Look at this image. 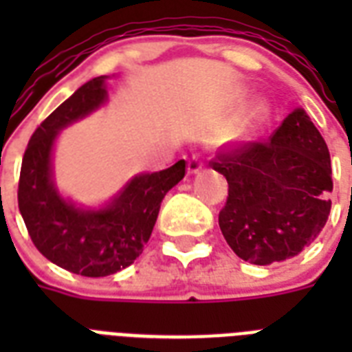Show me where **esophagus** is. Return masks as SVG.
Segmentation results:
<instances>
[{
  "label": "esophagus",
  "mask_w": 352,
  "mask_h": 352,
  "mask_svg": "<svg viewBox=\"0 0 352 352\" xmlns=\"http://www.w3.org/2000/svg\"><path fill=\"white\" fill-rule=\"evenodd\" d=\"M201 168H203V160H201V157H199V155H193L192 159L188 160V173H190V175H193V173H199V171H201Z\"/></svg>",
  "instance_id": "1"
}]
</instances>
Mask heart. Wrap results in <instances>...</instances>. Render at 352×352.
Masks as SVG:
<instances>
[{
    "instance_id": "1",
    "label": "heart",
    "mask_w": 352,
    "mask_h": 352,
    "mask_svg": "<svg viewBox=\"0 0 352 352\" xmlns=\"http://www.w3.org/2000/svg\"><path fill=\"white\" fill-rule=\"evenodd\" d=\"M267 118V102H254L250 106V109L246 113H243V115L226 129L225 135L221 137V144L226 146V148H237V146H245V144L252 142V140L261 133Z\"/></svg>"
}]
</instances>
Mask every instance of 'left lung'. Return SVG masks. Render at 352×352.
Instances as JSON below:
<instances>
[{
  "mask_svg": "<svg viewBox=\"0 0 352 352\" xmlns=\"http://www.w3.org/2000/svg\"><path fill=\"white\" fill-rule=\"evenodd\" d=\"M212 168L228 181L221 232L245 261L270 265L298 256L327 223L331 155L301 107L281 122L268 142L219 153Z\"/></svg>",
  "mask_w": 352,
  "mask_h": 352,
  "instance_id": "left-lung-1",
  "label": "left lung"
}]
</instances>
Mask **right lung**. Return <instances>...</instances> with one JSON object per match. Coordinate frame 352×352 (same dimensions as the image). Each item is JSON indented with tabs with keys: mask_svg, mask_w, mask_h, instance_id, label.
<instances>
[{
	"mask_svg": "<svg viewBox=\"0 0 352 352\" xmlns=\"http://www.w3.org/2000/svg\"><path fill=\"white\" fill-rule=\"evenodd\" d=\"M107 78L89 80L41 122L25 149L18 184L19 214L36 248L85 278L111 276L142 254L162 199L186 173V162L179 160L168 170L135 175L102 208H84L58 192L52 171L58 133L106 104Z\"/></svg>",
	"mask_w": 352,
	"mask_h": 352,
	"instance_id": "1",
	"label": "right lung"
}]
</instances>
